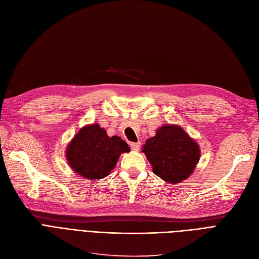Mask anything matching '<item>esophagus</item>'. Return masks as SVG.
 I'll return each instance as SVG.
<instances>
[{
	"label": "esophagus",
	"instance_id": "obj_1",
	"mask_svg": "<svg viewBox=\"0 0 259 259\" xmlns=\"http://www.w3.org/2000/svg\"><path fill=\"white\" fill-rule=\"evenodd\" d=\"M130 147L133 150H140L141 143L140 142H138V143H130Z\"/></svg>",
	"mask_w": 259,
	"mask_h": 259
}]
</instances>
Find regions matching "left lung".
I'll use <instances>...</instances> for the list:
<instances>
[{
  "label": "left lung",
  "instance_id": "1",
  "mask_svg": "<svg viewBox=\"0 0 259 259\" xmlns=\"http://www.w3.org/2000/svg\"><path fill=\"white\" fill-rule=\"evenodd\" d=\"M152 171L169 184L188 178L199 160V147L178 126H163L143 146Z\"/></svg>",
  "mask_w": 259,
  "mask_h": 259
}]
</instances>
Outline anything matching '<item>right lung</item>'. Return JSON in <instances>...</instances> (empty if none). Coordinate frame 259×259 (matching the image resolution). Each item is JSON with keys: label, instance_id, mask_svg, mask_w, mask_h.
Here are the masks:
<instances>
[{"label": "right lung", "instance_id": "1", "mask_svg": "<svg viewBox=\"0 0 259 259\" xmlns=\"http://www.w3.org/2000/svg\"><path fill=\"white\" fill-rule=\"evenodd\" d=\"M130 147L119 137H109L99 124L83 127L72 139L66 151L71 168L88 179L107 177L122 152Z\"/></svg>", "mask_w": 259, "mask_h": 259}]
</instances>
